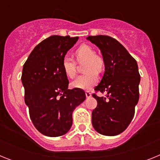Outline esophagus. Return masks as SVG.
<instances>
[{
	"instance_id": "1",
	"label": "esophagus",
	"mask_w": 160,
	"mask_h": 160,
	"mask_svg": "<svg viewBox=\"0 0 160 160\" xmlns=\"http://www.w3.org/2000/svg\"><path fill=\"white\" fill-rule=\"evenodd\" d=\"M86 96H87V98H90L91 97V93L90 91H86Z\"/></svg>"
}]
</instances>
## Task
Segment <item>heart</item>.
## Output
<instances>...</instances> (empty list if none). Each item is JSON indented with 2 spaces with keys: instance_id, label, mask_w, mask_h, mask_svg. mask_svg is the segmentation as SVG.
I'll return each instance as SVG.
<instances>
[{
  "instance_id": "1",
  "label": "heart",
  "mask_w": 160,
  "mask_h": 160,
  "mask_svg": "<svg viewBox=\"0 0 160 160\" xmlns=\"http://www.w3.org/2000/svg\"><path fill=\"white\" fill-rule=\"evenodd\" d=\"M75 58L78 62L83 63V70L86 73L78 76L73 81L72 87L81 90H90L98 82L96 72H101L104 67V61L100 56L95 54V51L88 45H82L75 51ZM62 66L66 75L73 78L76 74L75 62L69 57H65Z\"/></svg>"
}]
</instances>
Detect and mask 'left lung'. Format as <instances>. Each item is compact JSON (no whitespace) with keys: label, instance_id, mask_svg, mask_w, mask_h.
<instances>
[{"label":"left lung","instance_id":"1","mask_svg":"<svg viewBox=\"0 0 160 160\" xmlns=\"http://www.w3.org/2000/svg\"><path fill=\"white\" fill-rule=\"evenodd\" d=\"M87 39L101 51L105 72L94 90L107 97L93 94L97 107L92 111V125L97 132L114 136L131 123L138 102L140 75L135 59L122 45L109 36H89Z\"/></svg>","mask_w":160,"mask_h":160}]
</instances>
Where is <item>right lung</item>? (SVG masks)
I'll return each mask as SVG.
<instances>
[{
	"instance_id": "obj_1",
	"label": "right lung",
	"mask_w": 160,
	"mask_h": 160,
	"mask_svg": "<svg viewBox=\"0 0 160 160\" xmlns=\"http://www.w3.org/2000/svg\"><path fill=\"white\" fill-rule=\"evenodd\" d=\"M78 40V37H49L33 49L23 66L25 102L34 127L46 136H61L70 131L73 110L86 99L84 90L68 89L62 66Z\"/></svg>"
}]
</instances>
